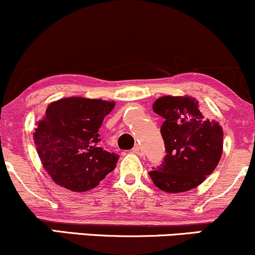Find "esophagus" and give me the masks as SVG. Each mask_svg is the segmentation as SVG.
<instances>
[{"instance_id": "esophagus-1", "label": "esophagus", "mask_w": 255, "mask_h": 255, "mask_svg": "<svg viewBox=\"0 0 255 255\" xmlns=\"http://www.w3.org/2000/svg\"><path fill=\"white\" fill-rule=\"evenodd\" d=\"M133 152H134V153H135V154H137V156H140V157L145 156V152H144V150H142V148H141V146H139V145L134 146V148H133Z\"/></svg>"}]
</instances>
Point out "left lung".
I'll return each instance as SVG.
<instances>
[{
  "label": "left lung",
  "mask_w": 255,
  "mask_h": 255,
  "mask_svg": "<svg viewBox=\"0 0 255 255\" xmlns=\"http://www.w3.org/2000/svg\"><path fill=\"white\" fill-rule=\"evenodd\" d=\"M164 119L160 134L166 154L162 164L148 172L154 186L166 193L195 188L211 175L223 152V129L205 119L199 102L188 96H164L153 103Z\"/></svg>",
  "instance_id": "8db88e82"
}]
</instances>
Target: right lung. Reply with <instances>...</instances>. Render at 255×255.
<instances>
[{
	"label": "right lung",
	"mask_w": 255,
	"mask_h": 255,
	"mask_svg": "<svg viewBox=\"0 0 255 255\" xmlns=\"http://www.w3.org/2000/svg\"><path fill=\"white\" fill-rule=\"evenodd\" d=\"M115 102L83 97L48 105L33 139L43 168L55 183L72 192L97 187L116 168L119 154L104 151L98 130Z\"/></svg>",
	"instance_id": "right-lung-1"
}]
</instances>
